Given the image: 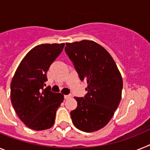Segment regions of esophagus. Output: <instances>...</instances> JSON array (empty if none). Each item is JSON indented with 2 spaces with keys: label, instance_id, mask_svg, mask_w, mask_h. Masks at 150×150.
I'll return each mask as SVG.
<instances>
[{
  "label": "esophagus",
  "instance_id": "34e87169",
  "mask_svg": "<svg viewBox=\"0 0 150 150\" xmlns=\"http://www.w3.org/2000/svg\"><path fill=\"white\" fill-rule=\"evenodd\" d=\"M71 95H65V99H66V100H68V99H69L70 97H71Z\"/></svg>",
  "mask_w": 150,
  "mask_h": 150
}]
</instances>
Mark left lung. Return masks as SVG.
<instances>
[{"instance_id":"obj_1","label":"left lung","mask_w":150,"mask_h":150,"mask_svg":"<svg viewBox=\"0 0 150 150\" xmlns=\"http://www.w3.org/2000/svg\"><path fill=\"white\" fill-rule=\"evenodd\" d=\"M65 47L88 93L74 97L78 106L71 112L74 125L84 132H94L109 123L122 98L123 80L109 52L97 42L82 40L66 43Z\"/></svg>"}]
</instances>
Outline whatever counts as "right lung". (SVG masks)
<instances>
[{"label": "right lung", "instance_id": "add662e5", "mask_svg": "<svg viewBox=\"0 0 150 150\" xmlns=\"http://www.w3.org/2000/svg\"><path fill=\"white\" fill-rule=\"evenodd\" d=\"M65 44L35 47L21 61L10 84V99L20 120L30 129L43 131L54 125L56 112L64 96L45 88L46 73Z\"/></svg>", "mask_w": 150, "mask_h": 150}]
</instances>
